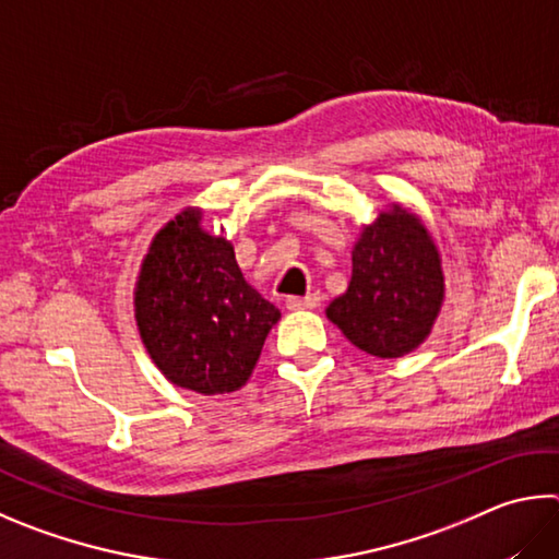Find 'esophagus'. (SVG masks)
<instances>
[{
	"instance_id": "34e87169",
	"label": "esophagus",
	"mask_w": 559,
	"mask_h": 559,
	"mask_svg": "<svg viewBox=\"0 0 559 559\" xmlns=\"http://www.w3.org/2000/svg\"><path fill=\"white\" fill-rule=\"evenodd\" d=\"M318 306H320L318 293H310V296H302V298L293 296V298L286 300V308L288 310H314Z\"/></svg>"
}]
</instances>
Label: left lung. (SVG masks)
Segmentation results:
<instances>
[{"label": "left lung", "instance_id": "obj_1", "mask_svg": "<svg viewBox=\"0 0 559 559\" xmlns=\"http://www.w3.org/2000/svg\"><path fill=\"white\" fill-rule=\"evenodd\" d=\"M442 302L438 241L420 215L403 202H389L377 219L361 225L347 290L330 300L324 314L354 347L399 359L430 337Z\"/></svg>", "mask_w": 559, "mask_h": 559}]
</instances>
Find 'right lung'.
<instances>
[{"mask_svg": "<svg viewBox=\"0 0 559 559\" xmlns=\"http://www.w3.org/2000/svg\"><path fill=\"white\" fill-rule=\"evenodd\" d=\"M182 207L141 259L134 320L151 361L178 389L235 393L251 377L281 310L245 278L235 247Z\"/></svg>", "mask_w": 559, "mask_h": 559, "instance_id": "1", "label": "right lung"}]
</instances>
